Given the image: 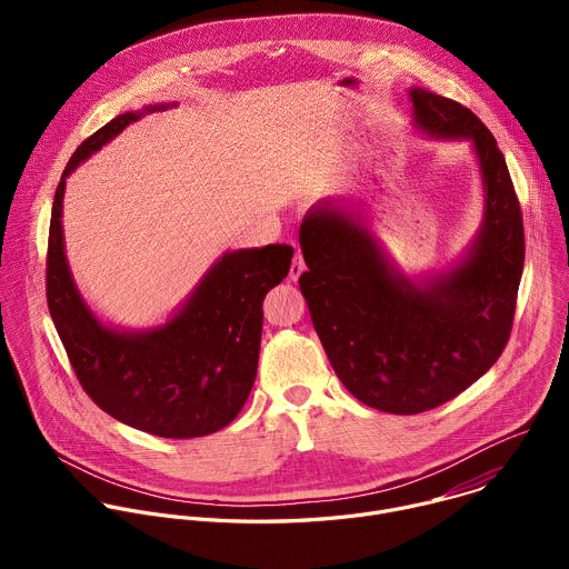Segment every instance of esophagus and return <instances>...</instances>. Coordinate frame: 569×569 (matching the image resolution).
Here are the masks:
<instances>
[{"instance_id": "obj_1", "label": "esophagus", "mask_w": 569, "mask_h": 569, "mask_svg": "<svg viewBox=\"0 0 569 569\" xmlns=\"http://www.w3.org/2000/svg\"><path fill=\"white\" fill-rule=\"evenodd\" d=\"M303 270H306L303 257L297 252V254H295V259H292V266H290V279H292V281H297V279L303 274Z\"/></svg>"}]
</instances>
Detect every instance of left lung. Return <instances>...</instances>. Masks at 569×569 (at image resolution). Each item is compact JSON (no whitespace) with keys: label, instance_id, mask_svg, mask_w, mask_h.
Returning a JSON list of instances; mask_svg holds the SVG:
<instances>
[{"label":"left lung","instance_id":"obj_1","mask_svg":"<svg viewBox=\"0 0 569 569\" xmlns=\"http://www.w3.org/2000/svg\"><path fill=\"white\" fill-rule=\"evenodd\" d=\"M412 128L468 141L481 182V222L443 270L408 274L389 254L365 202L317 200L299 227V277L312 327L342 385L369 408L419 415L489 371L511 333L525 266L516 189L496 137L468 108L410 88Z\"/></svg>","mask_w":569,"mask_h":569}]
</instances>
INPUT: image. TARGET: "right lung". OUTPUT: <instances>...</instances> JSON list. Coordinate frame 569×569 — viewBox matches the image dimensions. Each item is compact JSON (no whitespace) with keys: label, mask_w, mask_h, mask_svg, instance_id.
Masks as SVG:
<instances>
[{"label":"right lung","mask_w":569,"mask_h":569,"mask_svg":"<svg viewBox=\"0 0 569 569\" xmlns=\"http://www.w3.org/2000/svg\"><path fill=\"white\" fill-rule=\"evenodd\" d=\"M176 106L128 110L71 154L51 207L47 303L76 378L103 412L154 437L193 439L222 430L246 405L257 378L263 299L286 279L295 250L224 252L164 321L123 329L80 295L62 231L67 178L132 121Z\"/></svg>","instance_id":"right-lung-1"}]
</instances>
